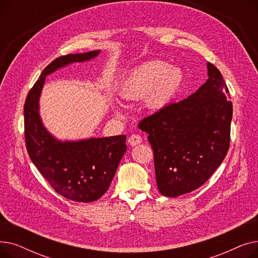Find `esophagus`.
Instances as JSON below:
<instances>
[{
  "mask_svg": "<svg viewBox=\"0 0 258 258\" xmlns=\"http://www.w3.org/2000/svg\"><path fill=\"white\" fill-rule=\"evenodd\" d=\"M127 141L132 146H136L142 142V138L141 136H139V135H132Z\"/></svg>",
  "mask_w": 258,
  "mask_h": 258,
  "instance_id": "esophagus-1",
  "label": "esophagus"
}]
</instances>
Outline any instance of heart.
I'll use <instances>...</instances> for the list:
<instances>
[{
  "label": "heart",
  "instance_id": "obj_1",
  "mask_svg": "<svg viewBox=\"0 0 258 258\" xmlns=\"http://www.w3.org/2000/svg\"><path fill=\"white\" fill-rule=\"evenodd\" d=\"M184 75L180 68L164 61L151 60L138 66L123 79L119 95L126 101L144 99L146 107L161 111L177 97L183 85ZM118 117L123 116V108L115 106Z\"/></svg>",
  "mask_w": 258,
  "mask_h": 258
}]
</instances>
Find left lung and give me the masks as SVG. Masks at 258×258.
<instances>
[{
	"label": "left lung",
	"mask_w": 258,
	"mask_h": 258,
	"mask_svg": "<svg viewBox=\"0 0 258 258\" xmlns=\"http://www.w3.org/2000/svg\"><path fill=\"white\" fill-rule=\"evenodd\" d=\"M207 73L196 93L139 123L154 151L158 189L168 198L201 187L228 152L232 102L218 68L207 62Z\"/></svg>",
	"instance_id": "left-lung-1"
}]
</instances>
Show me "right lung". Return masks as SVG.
<instances>
[{"label":"right lung","instance_id":"obj_1","mask_svg":"<svg viewBox=\"0 0 258 258\" xmlns=\"http://www.w3.org/2000/svg\"><path fill=\"white\" fill-rule=\"evenodd\" d=\"M100 52L68 54L53 60L28 93L24 106L26 147L32 163L57 194L83 203L98 200L110 187L126 152V136L57 139L44 124L39 99L48 75L71 63L92 60Z\"/></svg>","mask_w":258,"mask_h":258}]
</instances>
